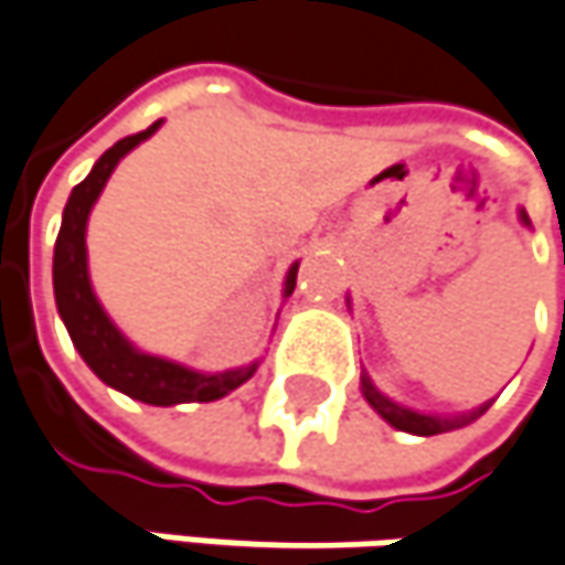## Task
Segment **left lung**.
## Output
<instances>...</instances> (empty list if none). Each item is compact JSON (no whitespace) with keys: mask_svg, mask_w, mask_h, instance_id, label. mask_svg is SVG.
<instances>
[{"mask_svg":"<svg viewBox=\"0 0 565 565\" xmlns=\"http://www.w3.org/2000/svg\"><path fill=\"white\" fill-rule=\"evenodd\" d=\"M521 216V223L524 226H531V220L524 211H518ZM361 393H364V399L371 403V409L381 415L386 425H393L396 431H409V435H422V438H428V435H441V431H454V428H463V425H470V422H477L489 406H492V399L489 403H482L477 409H470V413H460V415H438V413H418V409H409V406H403V403H396V399H390L386 393H381L374 381L367 377V371L361 374Z\"/></svg>","mask_w":565,"mask_h":565,"instance_id":"left-lung-1","label":"left lung"}]
</instances>
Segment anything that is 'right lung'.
Listing matches in <instances>:
<instances>
[{"label": "right lung", "mask_w": 565, "mask_h": 565, "mask_svg": "<svg viewBox=\"0 0 565 565\" xmlns=\"http://www.w3.org/2000/svg\"><path fill=\"white\" fill-rule=\"evenodd\" d=\"M162 120L150 124L147 130L117 140L108 152H102V159L92 166V172L83 182L73 188L66 207H63V223H60V236L53 246V297H56V310L60 319L73 339L76 351L83 354V361L95 371L98 381L115 386L120 393H127L130 399H140L147 406H179V403H214L220 396L233 393L236 386L249 381L258 371V361L233 367V371H216L204 374L194 367H184L179 361L159 358L150 351H140L120 329L115 319L105 313V307L98 303L92 281H88V252H85V226L88 214L98 201V194L105 191V184L117 169V162L140 147L143 140H150L159 130ZM297 268L300 262H294L287 268L284 278V297L294 294L297 284Z\"/></svg>", "instance_id": "1"}]
</instances>
